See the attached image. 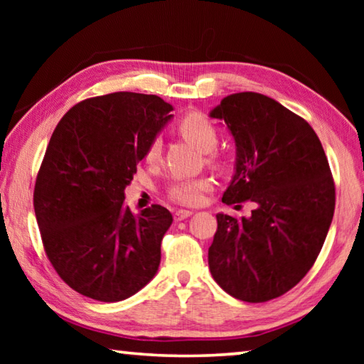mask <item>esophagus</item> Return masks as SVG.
Segmentation results:
<instances>
[{"label":"esophagus","mask_w":364,"mask_h":364,"mask_svg":"<svg viewBox=\"0 0 364 364\" xmlns=\"http://www.w3.org/2000/svg\"><path fill=\"white\" fill-rule=\"evenodd\" d=\"M191 215H193V212H191V210H176L175 212V221L186 220L188 217H191Z\"/></svg>","instance_id":"34e87169"}]
</instances>
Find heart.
<instances>
[{
    "instance_id": "1",
    "label": "heart",
    "mask_w": 364,
    "mask_h": 364,
    "mask_svg": "<svg viewBox=\"0 0 364 364\" xmlns=\"http://www.w3.org/2000/svg\"><path fill=\"white\" fill-rule=\"evenodd\" d=\"M176 130L181 136L196 146L202 152H210L218 144V128L215 123L200 112H188L176 122ZM162 152V143L159 138H152L146 146L144 160L147 164H156ZM207 162L213 167H221V159L215 154L207 157ZM212 188V180L208 176H194L176 180L168 186L167 196L171 202L183 207H196L204 200L205 193Z\"/></svg>"
}]
</instances>
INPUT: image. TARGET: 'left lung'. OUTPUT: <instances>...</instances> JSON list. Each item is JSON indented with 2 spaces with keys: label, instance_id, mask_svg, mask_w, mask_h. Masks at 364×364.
Wrapping results in <instances>:
<instances>
[{
  "label": "left lung",
  "instance_id": "left-lung-1",
  "mask_svg": "<svg viewBox=\"0 0 364 364\" xmlns=\"http://www.w3.org/2000/svg\"><path fill=\"white\" fill-rule=\"evenodd\" d=\"M210 117L236 141L226 205L254 202L250 218L217 215L208 267L218 286L249 304L278 299L305 278L321 252L336 186L318 134L268 96H226Z\"/></svg>",
  "mask_w": 364,
  "mask_h": 364
}]
</instances>
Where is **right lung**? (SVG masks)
I'll return each mask as SVG.
<instances>
[{
	"label": "right lung",
	"instance_id": "right-lung-1",
	"mask_svg": "<svg viewBox=\"0 0 364 364\" xmlns=\"http://www.w3.org/2000/svg\"><path fill=\"white\" fill-rule=\"evenodd\" d=\"M170 110L156 95L119 91L80 101L53 132L35 181V217L48 260L85 297L125 300L157 273L173 217L159 204L133 213L123 191Z\"/></svg>",
	"mask_w": 364,
	"mask_h": 364
}]
</instances>
